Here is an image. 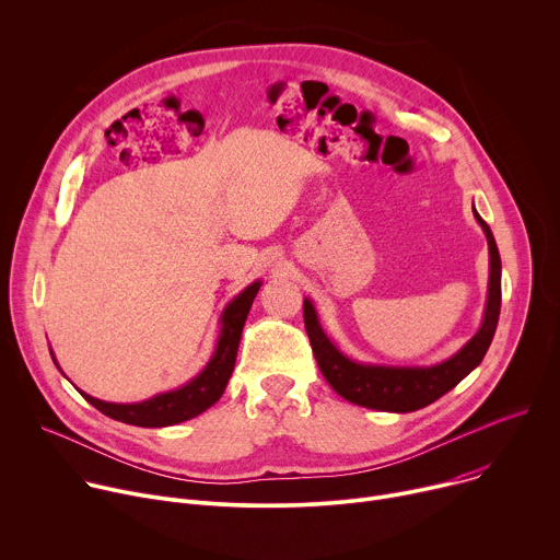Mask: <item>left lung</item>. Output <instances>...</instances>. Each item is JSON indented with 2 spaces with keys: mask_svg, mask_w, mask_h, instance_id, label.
<instances>
[{
  "mask_svg": "<svg viewBox=\"0 0 560 560\" xmlns=\"http://www.w3.org/2000/svg\"><path fill=\"white\" fill-rule=\"evenodd\" d=\"M471 212L483 228L490 248V283L483 322L478 332L450 359L434 365H383L361 363L346 357L337 343L324 332L312 301H303V322L310 337L314 359L322 368L326 381L346 401L383 410V412H415L441 398L458 385L478 363L483 361L501 314V257L490 225L481 219L471 203Z\"/></svg>",
  "mask_w": 560,
  "mask_h": 560,
  "instance_id": "1",
  "label": "left lung"
}]
</instances>
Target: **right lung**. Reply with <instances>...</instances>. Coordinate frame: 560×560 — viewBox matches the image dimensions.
<instances>
[{
	"instance_id": "obj_1",
	"label": "right lung",
	"mask_w": 560,
	"mask_h": 560,
	"mask_svg": "<svg viewBox=\"0 0 560 560\" xmlns=\"http://www.w3.org/2000/svg\"><path fill=\"white\" fill-rule=\"evenodd\" d=\"M259 288H261V281L257 279L223 307L219 318L221 328H219L217 346L210 361L197 376H192L182 387L154 394L139 404H108L82 389H79V394H82L86 401L93 408H97L102 415L128 425H139V428H168V425H177L199 417L201 412H206L210 406L219 401L232 376L238 341H242L244 324ZM50 357L57 365V359L52 352Z\"/></svg>"
}]
</instances>
